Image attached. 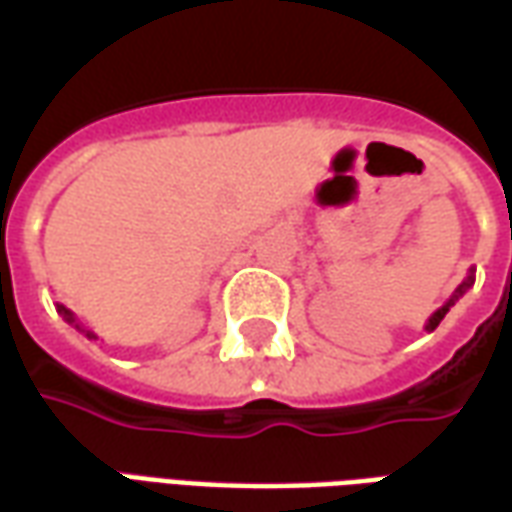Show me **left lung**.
<instances>
[{
  "mask_svg": "<svg viewBox=\"0 0 512 512\" xmlns=\"http://www.w3.org/2000/svg\"><path fill=\"white\" fill-rule=\"evenodd\" d=\"M474 285V268H469V274H466V279H463L461 285H458V288H455V293H452L450 299L444 301V304H441L439 310L433 312V315H430L428 318V323H425V332H433V329H436V326H439L441 321H444V315H447V312H450V307L452 304H455V301L461 299L463 293H466V290L472 288Z\"/></svg>",
  "mask_w": 512,
  "mask_h": 512,
  "instance_id": "1",
  "label": "left lung"
}]
</instances>
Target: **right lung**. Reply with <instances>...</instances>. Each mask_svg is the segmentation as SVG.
I'll list each match as a JSON object with an SVG mask.
<instances>
[{
  "mask_svg": "<svg viewBox=\"0 0 512 512\" xmlns=\"http://www.w3.org/2000/svg\"><path fill=\"white\" fill-rule=\"evenodd\" d=\"M57 312H60V315H62V318H65V321L71 323L73 329H79V332H82L84 337H87V340H98V334L90 332V329H84L82 323L76 321V315H73V312L68 310V307H65V304H60V301H57Z\"/></svg>",
  "mask_w": 512,
  "mask_h": 512,
  "instance_id": "add662e5",
  "label": "right lung"
}]
</instances>
